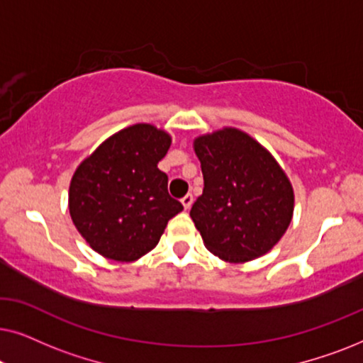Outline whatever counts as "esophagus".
Returning <instances> with one entry per match:
<instances>
[{
  "instance_id": "34e87169",
  "label": "esophagus",
  "mask_w": 363,
  "mask_h": 363,
  "mask_svg": "<svg viewBox=\"0 0 363 363\" xmlns=\"http://www.w3.org/2000/svg\"><path fill=\"white\" fill-rule=\"evenodd\" d=\"M182 205H183V208H185V210H190L191 205H193V195L188 193V195L183 196L182 198Z\"/></svg>"
}]
</instances>
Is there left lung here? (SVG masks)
<instances>
[{
    "label": "left lung",
    "instance_id": "8db88e82",
    "mask_svg": "<svg viewBox=\"0 0 363 363\" xmlns=\"http://www.w3.org/2000/svg\"><path fill=\"white\" fill-rule=\"evenodd\" d=\"M201 163V196L190 216L203 242L228 262H246L271 251L294 211L289 178L261 143L238 128L195 138Z\"/></svg>",
    "mask_w": 363,
    "mask_h": 363
}]
</instances>
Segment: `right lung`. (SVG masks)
Wrapping results in <instances>:
<instances>
[{"mask_svg": "<svg viewBox=\"0 0 363 363\" xmlns=\"http://www.w3.org/2000/svg\"><path fill=\"white\" fill-rule=\"evenodd\" d=\"M172 137L150 123L113 133L74 173L69 213L77 231L99 255L135 261L158 245L168 220L183 205L168 195L158 162Z\"/></svg>", "mask_w": 363, "mask_h": 363, "instance_id": "right-lung-1", "label": "right lung"}]
</instances>
